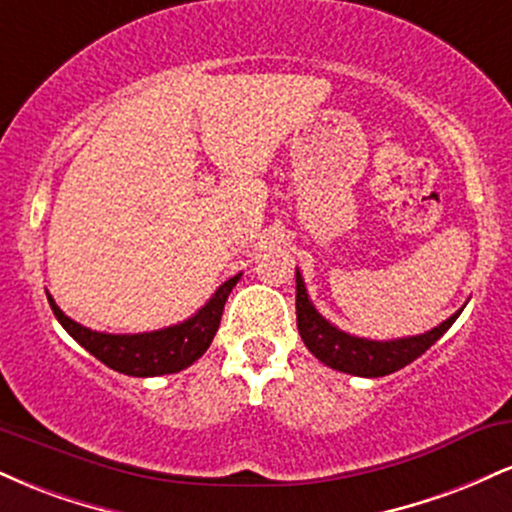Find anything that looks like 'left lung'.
I'll list each match as a JSON object with an SVG mask.
<instances>
[{"label":"left lung","instance_id":"8db88e82","mask_svg":"<svg viewBox=\"0 0 512 512\" xmlns=\"http://www.w3.org/2000/svg\"><path fill=\"white\" fill-rule=\"evenodd\" d=\"M462 308L448 320L440 322L431 332L416 334V337L390 339V342H375V339L354 337L334 327L315 310L305 291L303 276L296 269V320L298 332H301L303 344L315 358H320L325 366L342 370L349 375H361V378H383V375L395 373V370L409 366L421 354H426L433 344L450 330L452 322L457 320Z\"/></svg>","mask_w":512,"mask_h":512}]
</instances>
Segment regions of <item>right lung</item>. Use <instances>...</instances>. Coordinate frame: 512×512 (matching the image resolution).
I'll use <instances>...</instances> for the list:
<instances>
[{"label": "right lung", "mask_w": 512, "mask_h": 512, "mask_svg": "<svg viewBox=\"0 0 512 512\" xmlns=\"http://www.w3.org/2000/svg\"><path fill=\"white\" fill-rule=\"evenodd\" d=\"M238 279L240 274L223 281L214 296L180 325L142 334H105L88 330V327L74 322L72 317L64 315L50 293L48 301L52 313L69 332V337L84 346L88 354H93L117 373L134 375V378H154V375L178 373V370L192 366L209 349L211 339L221 325L223 305H226L228 293L233 291Z\"/></svg>", "instance_id": "obj_1"}]
</instances>
